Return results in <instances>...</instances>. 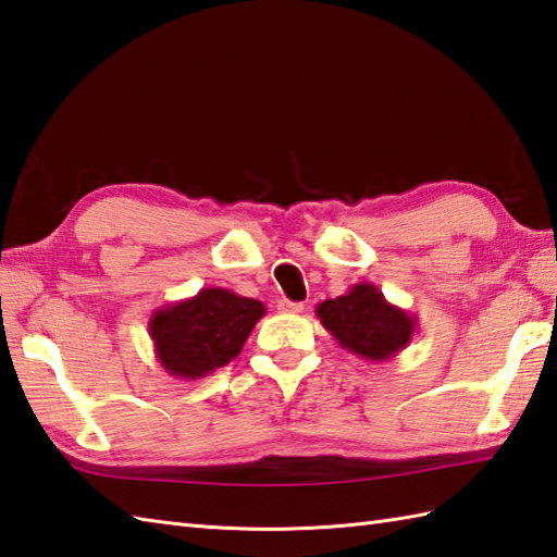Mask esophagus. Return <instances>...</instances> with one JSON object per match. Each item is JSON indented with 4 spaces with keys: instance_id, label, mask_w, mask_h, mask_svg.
I'll list each match as a JSON object with an SVG mask.
<instances>
[{
    "instance_id": "34e87169",
    "label": "esophagus",
    "mask_w": 557,
    "mask_h": 557,
    "mask_svg": "<svg viewBox=\"0 0 557 557\" xmlns=\"http://www.w3.org/2000/svg\"><path fill=\"white\" fill-rule=\"evenodd\" d=\"M278 310L283 314H300V312H305V305L302 302H290V300H278Z\"/></svg>"
}]
</instances>
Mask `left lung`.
<instances>
[{
	"mask_svg": "<svg viewBox=\"0 0 557 557\" xmlns=\"http://www.w3.org/2000/svg\"><path fill=\"white\" fill-rule=\"evenodd\" d=\"M317 317L341 348L369 362H388L417 331V317L391 305L374 283H355L345 295L319 302Z\"/></svg>",
	"mask_w": 557,
	"mask_h": 557,
	"instance_id": "8db88e82",
	"label": "left lung"
}]
</instances>
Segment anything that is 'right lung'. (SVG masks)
Returning a JSON list of instances; mask_svg holds the SVG:
<instances>
[{
    "mask_svg": "<svg viewBox=\"0 0 557 557\" xmlns=\"http://www.w3.org/2000/svg\"><path fill=\"white\" fill-rule=\"evenodd\" d=\"M267 307L226 288H202L150 317V338L164 372L195 381L238 357Z\"/></svg>",
    "mask_w": 557,
    "mask_h": 557,
    "instance_id": "right-lung-1",
    "label": "right lung"
}]
</instances>
